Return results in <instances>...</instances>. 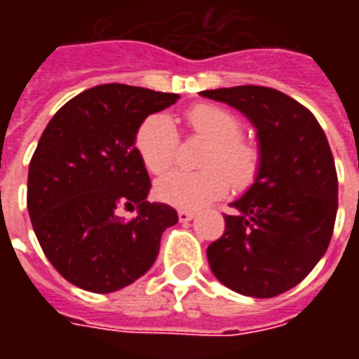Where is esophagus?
Masks as SVG:
<instances>
[{
  "label": "esophagus",
  "instance_id": "34e87169",
  "mask_svg": "<svg viewBox=\"0 0 359 359\" xmlns=\"http://www.w3.org/2000/svg\"><path fill=\"white\" fill-rule=\"evenodd\" d=\"M194 211L190 210H179V221L180 223H188V221H192L194 219Z\"/></svg>",
  "mask_w": 359,
  "mask_h": 359
}]
</instances>
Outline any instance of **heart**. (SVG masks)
I'll return each instance as SVG.
<instances>
[{"mask_svg":"<svg viewBox=\"0 0 359 359\" xmlns=\"http://www.w3.org/2000/svg\"><path fill=\"white\" fill-rule=\"evenodd\" d=\"M190 130L208 146L203 149L200 171L172 169L157 180L156 194L177 208H200L213 202L229 190L248 188L262 169V149L242 134L241 117L215 103H196L184 113ZM134 146L142 163L154 175L167 171L179 151V134L171 118L161 113L149 115L140 123Z\"/></svg>","mask_w":359,"mask_h":359,"instance_id":"b5f03b06","label":"heart"}]
</instances>
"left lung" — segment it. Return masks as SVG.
<instances>
[{"label": "left lung", "instance_id": "left-lung-1", "mask_svg": "<svg viewBox=\"0 0 359 359\" xmlns=\"http://www.w3.org/2000/svg\"><path fill=\"white\" fill-rule=\"evenodd\" d=\"M241 109L259 136L256 182L225 215V233L208 246L213 275L231 290L273 298L308 277L329 248L339 179L313 113L267 86L203 90Z\"/></svg>", "mask_w": 359, "mask_h": 359}]
</instances>
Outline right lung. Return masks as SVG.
Segmentation results:
<instances>
[{
    "label": "right lung",
    "mask_w": 359,
    "mask_h": 359,
    "mask_svg": "<svg viewBox=\"0 0 359 359\" xmlns=\"http://www.w3.org/2000/svg\"><path fill=\"white\" fill-rule=\"evenodd\" d=\"M177 94L102 84L61 107L28 167L27 205L36 238L57 273L82 290L115 292L154 265L161 234L179 221L149 203V177L134 148L144 118ZM138 207L125 224L118 210Z\"/></svg>",
    "instance_id": "right-lung-1"
}]
</instances>
